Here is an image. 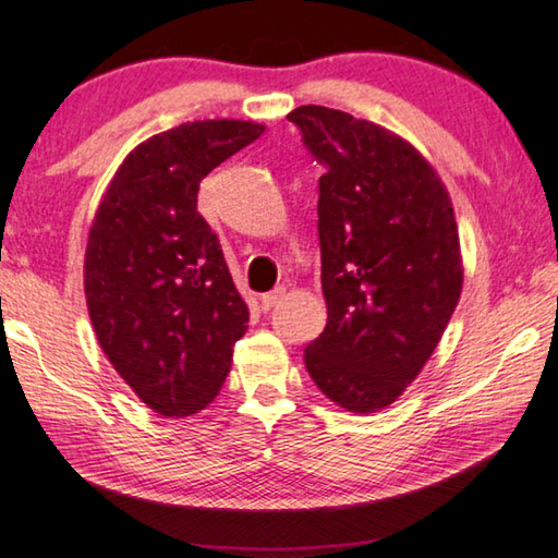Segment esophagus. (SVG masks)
I'll list each match as a JSON object with an SVG mask.
<instances>
[{
  "mask_svg": "<svg viewBox=\"0 0 558 558\" xmlns=\"http://www.w3.org/2000/svg\"><path fill=\"white\" fill-rule=\"evenodd\" d=\"M284 294H287V289L284 287H277V289H271L269 294H262V311H271L274 306L279 304L281 299H284Z\"/></svg>",
  "mask_w": 558,
  "mask_h": 558,
  "instance_id": "34e87169",
  "label": "esophagus"
}]
</instances>
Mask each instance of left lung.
I'll return each instance as SVG.
<instances>
[{
    "label": "left lung",
    "mask_w": 558,
    "mask_h": 558,
    "mask_svg": "<svg viewBox=\"0 0 558 558\" xmlns=\"http://www.w3.org/2000/svg\"><path fill=\"white\" fill-rule=\"evenodd\" d=\"M318 179L324 333L304 350L320 392L377 412L422 373L461 296L453 205L412 144L320 105L289 114Z\"/></svg>",
    "instance_id": "left-lung-1"
}]
</instances>
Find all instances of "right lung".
Instances as JSON below:
<instances>
[{
  "instance_id": "obj_1",
  "label": "right lung",
  "mask_w": 558,
  "mask_h": 558,
  "mask_svg": "<svg viewBox=\"0 0 558 558\" xmlns=\"http://www.w3.org/2000/svg\"><path fill=\"white\" fill-rule=\"evenodd\" d=\"M262 124L205 120L126 156L95 213L85 299L105 355L144 404L189 416L218 397L250 308L198 213L201 181Z\"/></svg>"
}]
</instances>
